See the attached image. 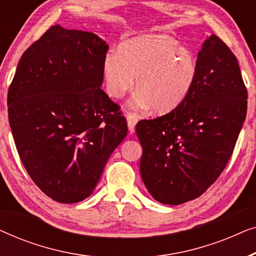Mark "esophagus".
Returning <instances> with one entry per match:
<instances>
[{"mask_svg":"<svg viewBox=\"0 0 256 256\" xmlns=\"http://www.w3.org/2000/svg\"><path fill=\"white\" fill-rule=\"evenodd\" d=\"M127 118V124H128V129L130 132H135V124H138V116L134 113H128L126 115Z\"/></svg>","mask_w":256,"mask_h":256,"instance_id":"34e87169","label":"esophagus"}]
</instances>
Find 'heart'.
<instances>
[{
  "label": "heart",
  "mask_w": 256,
  "mask_h": 256,
  "mask_svg": "<svg viewBox=\"0 0 256 256\" xmlns=\"http://www.w3.org/2000/svg\"><path fill=\"white\" fill-rule=\"evenodd\" d=\"M107 92L121 98L135 85L138 90L130 100L136 110L152 106L156 113L177 107L190 92L197 78V59L188 48L166 34H144L126 40L118 52L104 59Z\"/></svg>",
  "instance_id": "heart-1"
}]
</instances>
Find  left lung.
Returning a JSON list of instances; mask_svg holds the SVG:
<instances>
[{"label": "left lung", "instance_id": "left-lung-1", "mask_svg": "<svg viewBox=\"0 0 256 256\" xmlns=\"http://www.w3.org/2000/svg\"><path fill=\"white\" fill-rule=\"evenodd\" d=\"M185 99L163 116L141 120L140 172L154 199L180 205L202 196L232 156L247 114V90L236 57L211 34L197 58Z\"/></svg>", "mask_w": 256, "mask_h": 256}]
</instances>
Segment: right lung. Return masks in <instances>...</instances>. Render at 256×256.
Returning a JSON list of instances; mask_svg holds the SVG:
<instances>
[{
  "label": "right lung",
  "instance_id": "obj_1",
  "mask_svg": "<svg viewBox=\"0 0 256 256\" xmlns=\"http://www.w3.org/2000/svg\"><path fill=\"white\" fill-rule=\"evenodd\" d=\"M106 42L57 24L24 52L8 90L20 158L34 184L62 204L93 194L127 136L120 107L100 88Z\"/></svg>",
  "mask_w": 256,
  "mask_h": 256
}]
</instances>
